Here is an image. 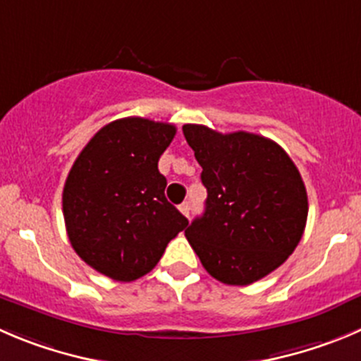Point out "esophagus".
<instances>
[{"label":"esophagus","mask_w":361,"mask_h":361,"mask_svg":"<svg viewBox=\"0 0 361 361\" xmlns=\"http://www.w3.org/2000/svg\"><path fill=\"white\" fill-rule=\"evenodd\" d=\"M178 211L183 212V214L186 216V218H190V212H191V204H190V202H183V204L178 205Z\"/></svg>","instance_id":"34e87169"}]
</instances>
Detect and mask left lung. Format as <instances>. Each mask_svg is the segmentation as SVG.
Instances as JSON below:
<instances>
[{"label":"left lung","instance_id":"8db88e82","mask_svg":"<svg viewBox=\"0 0 361 361\" xmlns=\"http://www.w3.org/2000/svg\"><path fill=\"white\" fill-rule=\"evenodd\" d=\"M202 166L205 211L184 232L211 276L250 286L289 259L308 216L303 178L287 152L253 133L183 126Z\"/></svg>","mask_w":361,"mask_h":361}]
</instances>
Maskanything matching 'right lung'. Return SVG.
Masks as SVG:
<instances>
[{
    "label": "right lung",
    "mask_w": 361,
    "mask_h": 361,
    "mask_svg": "<svg viewBox=\"0 0 361 361\" xmlns=\"http://www.w3.org/2000/svg\"><path fill=\"white\" fill-rule=\"evenodd\" d=\"M175 126L127 116L99 129L72 164L63 218L72 248L90 267L133 281L156 267L168 243L188 226L164 197L157 161Z\"/></svg>",
    "instance_id": "right-lung-1"
}]
</instances>
